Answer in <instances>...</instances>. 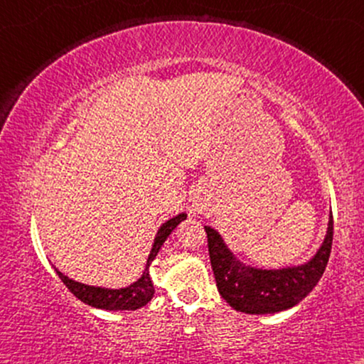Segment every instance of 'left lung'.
Returning <instances> with one entry per match:
<instances>
[{"mask_svg":"<svg viewBox=\"0 0 364 364\" xmlns=\"http://www.w3.org/2000/svg\"><path fill=\"white\" fill-rule=\"evenodd\" d=\"M208 255L217 288L233 310L248 315H267L295 306L320 282L330 258L333 243V215L321 247L311 260L298 267L262 270L238 260L215 228L205 225Z\"/></svg>","mask_w":364,"mask_h":364,"instance_id":"8db88e82","label":"left lung"}]
</instances>
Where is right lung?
Listing matches in <instances>:
<instances>
[{
  "label": "right lung",
  "instance_id": "add662e5",
  "mask_svg": "<svg viewBox=\"0 0 364 364\" xmlns=\"http://www.w3.org/2000/svg\"><path fill=\"white\" fill-rule=\"evenodd\" d=\"M186 218H187V213H178V215L171 218V220L162 223L156 238H154L152 250L149 253L142 277L126 288L112 290V288L84 285V283L71 280V278L59 272L58 268H54V270H56L58 277L61 278L64 285L69 288V291H71L74 296H77L81 301L87 303V305H91L94 308H101V310H109V311L137 310V308L146 306L154 296V285H152L151 275H149V267H151L154 258L157 257L159 250H161L164 242L167 240V237L171 235L173 228H176L182 220H186Z\"/></svg>",
  "mask_w": 364,
  "mask_h": 364
}]
</instances>
